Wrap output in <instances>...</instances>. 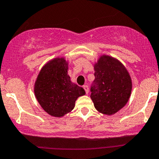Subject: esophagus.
Segmentation results:
<instances>
[{
  "label": "esophagus",
  "mask_w": 159,
  "mask_h": 159,
  "mask_svg": "<svg viewBox=\"0 0 159 159\" xmlns=\"http://www.w3.org/2000/svg\"><path fill=\"white\" fill-rule=\"evenodd\" d=\"M83 89H84V90L85 91V93H86V94H89V87H88V85H83Z\"/></svg>",
  "instance_id": "34e87169"
}]
</instances>
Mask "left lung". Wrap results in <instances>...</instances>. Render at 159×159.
I'll list each match as a JSON object with an SVG mask.
<instances>
[{"mask_svg":"<svg viewBox=\"0 0 159 159\" xmlns=\"http://www.w3.org/2000/svg\"><path fill=\"white\" fill-rule=\"evenodd\" d=\"M94 85L91 99L95 109L106 115H112L126 106L131 95L132 82L121 61L109 55H101L94 64Z\"/></svg>","mask_w":159,"mask_h":159,"instance_id":"obj_1","label":"left lung"}]
</instances>
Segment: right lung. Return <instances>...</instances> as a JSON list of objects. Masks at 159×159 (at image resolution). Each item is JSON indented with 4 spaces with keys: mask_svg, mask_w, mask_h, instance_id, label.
Listing matches in <instances>:
<instances>
[{
    "mask_svg": "<svg viewBox=\"0 0 159 159\" xmlns=\"http://www.w3.org/2000/svg\"><path fill=\"white\" fill-rule=\"evenodd\" d=\"M68 61L64 57L50 59L39 71L34 84L37 101L48 115L61 117L72 111L79 97L85 94L82 87L70 80Z\"/></svg>",
    "mask_w": 159,
    "mask_h": 159,
    "instance_id": "right-lung-1",
    "label": "right lung"
}]
</instances>
